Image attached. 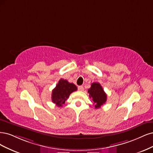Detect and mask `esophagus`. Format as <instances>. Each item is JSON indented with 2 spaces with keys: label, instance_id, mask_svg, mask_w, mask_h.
<instances>
[{
  "label": "esophagus",
  "instance_id": "esophagus-1",
  "mask_svg": "<svg viewBox=\"0 0 153 153\" xmlns=\"http://www.w3.org/2000/svg\"><path fill=\"white\" fill-rule=\"evenodd\" d=\"M78 90L79 91H83L84 90V88H83V86H78Z\"/></svg>",
  "mask_w": 153,
  "mask_h": 153
}]
</instances>
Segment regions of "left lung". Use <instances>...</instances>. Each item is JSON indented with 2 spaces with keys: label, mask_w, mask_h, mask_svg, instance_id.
Wrapping results in <instances>:
<instances>
[{
  "label": "left lung",
  "mask_w": 153,
  "mask_h": 153,
  "mask_svg": "<svg viewBox=\"0 0 153 153\" xmlns=\"http://www.w3.org/2000/svg\"><path fill=\"white\" fill-rule=\"evenodd\" d=\"M88 92L94 103L95 109H98L105 103L107 100V95L103 91L100 83L93 82L91 88L88 90Z\"/></svg>",
  "instance_id": "left-lung-1"
}]
</instances>
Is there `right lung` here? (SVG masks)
<instances>
[{
  "instance_id": "1",
  "label": "right lung",
  "mask_w": 153,
  "mask_h": 153,
  "mask_svg": "<svg viewBox=\"0 0 153 153\" xmlns=\"http://www.w3.org/2000/svg\"><path fill=\"white\" fill-rule=\"evenodd\" d=\"M77 90V86L67 80L61 79L58 81L56 87L52 91V102L58 107H62L69 97L71 93Z\"/></svg>"
}]
</instances>
